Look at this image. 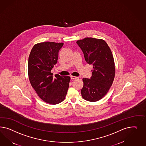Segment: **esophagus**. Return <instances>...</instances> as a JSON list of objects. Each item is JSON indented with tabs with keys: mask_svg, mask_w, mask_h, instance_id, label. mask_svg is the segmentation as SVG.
I'll use <instances>...</instances> for the list:
<instances>
[{
	"mask_svg": "<svg viewBox=\"0 0 146 146\" xmlns=\"http://www.w3.org/2000/svg\"><path fill=\"white\" fill-rule=\"evenodd\" d=\"M71 79L72 80H76L77 79H78V77L75 76H72V75H71Z\"/></svg>",
	"mask_w": 146,
	"mask_h": 146,
	"instance_id": "1",
	"label": "esophagus"
}]
</instances>
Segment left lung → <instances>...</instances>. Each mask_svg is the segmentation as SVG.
I'll return each instance as SVG.
<instances>
[{"label":"left lung","instance_id":"8db88e82","mask_svg":"<svg viewBox=\"0 0 146 146\" xmlns=\"http://www.w3.org/2000/svg\"><path fill=\"white\" fill-rule=\"evenodd\" d=\"M76 43L83 51L86 61L93 67L91 78L82 79V97L89 102H96L106 95L115 79L113 54L106 41L102 39L86 37Z\"/></svg>","mask_w":146,"mask_h":146}]
</instances>
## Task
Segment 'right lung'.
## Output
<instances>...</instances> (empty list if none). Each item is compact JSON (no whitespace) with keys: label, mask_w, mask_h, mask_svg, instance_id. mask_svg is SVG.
I'll list each match as a JSON object with an SVG mask.
<instances>
[{"label":"right lung","mask_w":146,"mask_h":146,"mask_svg":"<svg viewBox=\"0 0 146 146\" xmlns=\"http://www.w3.org/2000/svg\"><path fill=\"white\" fill-rule=\"evenodd\" d=\"M63 43L45 42L36 44L28 58V74L31 86L43 101L52 105L62 102L66 97L70 77L51 72L57 62Z\"/></svg>","instance_id":"1"}]
</instances>
